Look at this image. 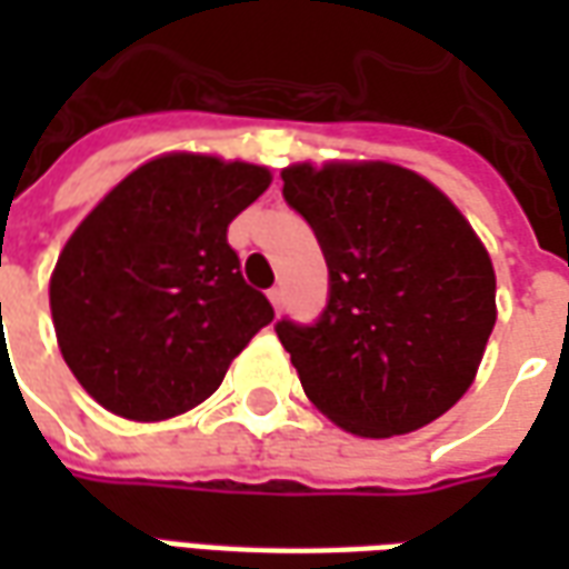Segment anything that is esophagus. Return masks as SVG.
Masks as SVG:
<instances>
[{
	"label": "esophagus",
	"mask_w": 569,
	"mask_h": 569,
	"mask_svg": "<svg viewBox=\"0 0 569 569\" xmlns=\"http://www.w3.org/2000/svg\"><path fill=\"white\" fill-rule=\"evenodd\" d=\"M268 298H271V305H273V310H277V313H280V310H283V301H286V296H283V289H280V286H273L271 292H268Z\"/></svg>",
	"instance_id": "34e87169"
}]
</instances>
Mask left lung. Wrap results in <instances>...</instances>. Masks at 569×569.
<instances>
[{"instance_id":"8db88e82","label":"left lung","mask_w":569,"mask_h":569,"mask_svg":"<svg viewBox=\"0 0 569 569\" xmlns=\"http://www.w3.org/2000/svg\"><path fill=\"white\" fill-rule=\"evenodd\" d=\"M283 198L320 240V322H277L298 381L362 439L406 436L472 387L497 322V273L453 200L390 161L283 167Z\"/></svg>"}]
</instances>
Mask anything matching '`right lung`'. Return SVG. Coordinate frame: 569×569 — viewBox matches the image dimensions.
I'll use <instances>...</instances> for the list:
<instances>
[{
  "label": "right lung",
  "mask_w": 569,
  "mask_h": 569,
  "mask_svg": "<svg viewBox=\"0 0 569 569\" xmlns=\"http://www.w3.org/2000/svg\"><path fill=\"white\" fill-rule=\"evenodd\" d=\"M271 186L261 163L167 151L140 163L72 231L48 298L57 347L93 402L154 423L210 399L273 320L228 224Z\"/></svg>",
  "instance_id": "right-lung-1"
}]
</instances>
